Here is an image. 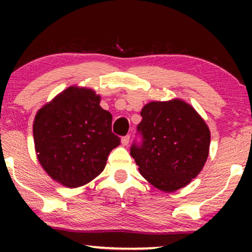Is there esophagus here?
<instances>
[{
	"mask_svg": "<svg viewBox=\"0 0 252 252\" xmlns=\"http://www.w3.org/2000/svg\"><path fill=\"white\" fill-rule=\"evenodd\" d=\"M129 143V135H125L122 137V144L123 146H127Z\"/></svg>",
	"mask_w": 252,
	"mask_h": 252,
	"instance_id": "34e87169",
	"label": "esophagus"
}]
</instances>
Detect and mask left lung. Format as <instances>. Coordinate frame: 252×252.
Wrapping results in <instances>:
<instances>
[{"instance_id":"left-lung-1","label":"left lung","mask_w":252,"mask_h":252,"mask_svg":"<svg viewBox=\"0 0 252 252\" xmlns=\"http://www.w3.org/2000/svg\"><path fill=\"white\" fill-rule=\"evenodd\" d=\"M141 116L137 132L142 142L130 147L141 175L165 192L187 186L208 159V125L191 105L179 98L148 103Z\"/></svg>"}]
</instances>
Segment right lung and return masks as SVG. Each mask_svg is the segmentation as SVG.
<instances>
[{
	"label": "right lung",
	"instance_id": "obj_1",
	"mask_svg": "<svg viewBox=\"0 0 252 252\" xmlns=\"http://www.w3.org/2000/svg\"><path fill=\"white\" fill-rule=\"evenodd\" d=\"M101 96L71 86L37 111L34 144L41 166L65 187L84 186L102 173L109 154L120 144L112 133V116Z\"/></svg>",
	"mask_w": 252,
	"mask_h": 252
}]
</instances>
